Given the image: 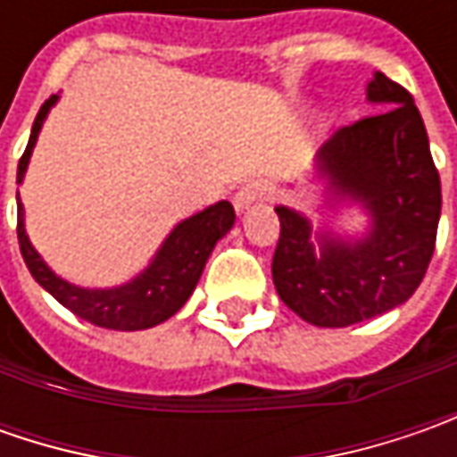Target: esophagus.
<instances>
[{"label": "esophagus", "instance_id": "34e87169", "mask_svg": "<svg viewBox=\"0 0 457 457\" xmlns=\"http://www.w3.org/2000/svg\"><path fill=\"white\" fill-rule=\"evenodd\" d=\"M264 198H267V185L256 180V183H246L238 190L237 198H234V205H237L238 211H244V208H249L252 203L264 201Z\"/></svg>", "mask_w": 457, "mask_h": 457}]
</instances>
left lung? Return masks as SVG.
Here are the masks:
<instances>
[{"instance_id": "left-lung-1", "label": "left lung", "mask_w": 457, "mask_h": 457, "mask_svg": "<svg viewBox=\"0 0 457 457\" xmlns=\"http://www.w3.org/2000/svg\"><path fill=\"white\" fill-rule=\"evenodd\" d=\"M369 98L389 109L341 127L318 154V170L330 193L369 208L371 234L356 244L320 237L315 256L307 219L277 208L274 287L292 312L320 328H345L402 305L435 252L443 193L420 109L384 73L369 83Z\"/></svg>"}]
</instances>
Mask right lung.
I'll return each mask as SVG.
<instances>
[{
    "label": "right lung",
    "instance_id": "right-lung-1",
    "mask_svg": "<svg viewBox=\"0 0 457 457\" xmlns=\"http://www.w3.org/2000/svg\"><path fill=\"white\" fill-rule=\"evenodd\" d=\"M55 98L58 96L47 98L35 116L27 150L17 165V183L25 178L37 132L43 127L50 106L55 104ZM234 219H237L234 205L228 201H220L205 208L198 216L183 220L167 237L160 254L154 256L150 267L137 279L114 290H80L50 272L25 234L22 203H17V238H20V252L29 274L73 315L98 328H109V330H145L172 318L185 305V300L193 295L201 279L203 267L213 252L216 241L234 226Z\"/></svg>",
    "mask_w": 457,
    "mask_h": 457
}]
</instances>
